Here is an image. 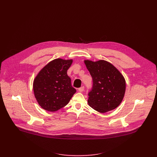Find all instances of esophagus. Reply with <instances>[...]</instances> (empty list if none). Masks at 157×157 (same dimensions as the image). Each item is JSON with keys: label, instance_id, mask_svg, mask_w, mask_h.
<instances>
[{"label": "esophagus", "instance_id": "obj_1", "mask_svg": "<svg viewBox=\"0 0 157 157\" xmlns=\"http://www.w3.org/2000/svg\"><path fill=\"white\" fill-rule=\"evenodd\" d=\"M85 90V87L84 86H82V87H80V88H78V91L79 92H83V90Z\"/></svg>", "mask_w": 157, "mask_h": 157}]
</instances>
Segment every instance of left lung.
I'll return each instance as SVG.
<instances>
[{"mask_svg":"<svg viewBox=\"0 0 157 157\" xmlns=\"http://www.w3.org/2000/svg\"><path fill=\"white\" fill-rule=\"evenodd\" d=\"M86 67L92 78V88L88 102L94 110L105 113L117 108L126 90V81L120 72L109 62L85 60Z\"/></svg>","mask_w":157,"mask_h":157,"instance_id":"left-lung-1","label":"left lung"}]
</instances>
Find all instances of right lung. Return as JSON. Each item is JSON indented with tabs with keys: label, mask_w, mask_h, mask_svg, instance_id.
Returning <instances> with one entry per match:
<instances>
[{
	"label": "right lung",
	"mask_w": 157,
	"mask_h": 157,
	"mask_svg": "<svg viewBox=\"0 0 157 157\" xmlns=\"http://www.w3.org/2000/svg\"><path fill=\"white\" fill-rule=\"evenodd\" d=\"M72 60L56 59L43 67L33 82L34 96L42 108L55 112L65 106L76 90L67 75Z\"/></svg>",
	"instance_id": "1"
}]
</instances>
